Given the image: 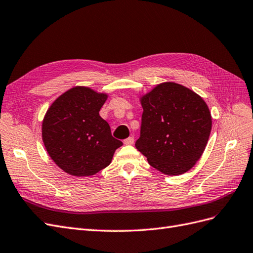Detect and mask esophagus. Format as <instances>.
<instances>
[{
    "instance_id": "obj_1",
    "label": "esophagus",
    "mask_w": 253,
    "mask_h": 253,
    "mask_svg": "<svg viewBox=\"0 0 253 253\" xmlns=\"http://www.w3.org/2000/svg\"><path fill=\"white\" fill-rule=\"evenodd\" d=\"M124 143L126 145H132L134 143V137H128V138L124 140Z\"/></svg>"
}]
</instances>
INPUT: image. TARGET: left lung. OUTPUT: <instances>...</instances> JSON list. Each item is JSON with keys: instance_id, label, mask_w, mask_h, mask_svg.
Here are the masks:
<instances>
[{"instance_id": "left-lung-1", "label": "left lung", "mask_w": 253, "mask_h": 253, "mask_svg": "<svg viewBox=\"0 0 253 253\" xmlns=\"http://www.w3.org/2000/svg\"><path fill=\"white\" fill-rule=\"evenodd\" d=\"M140 102L143 113L136 149L164 174L189 171L203 155L212 127L204 99L178 83L165 82Z\"/></svg>"}]
</instances>
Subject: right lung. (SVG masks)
Wrapping results in <instances>:
<instances>
[{"label": "right lung", "instance_id": "add662e5", "mask_svg": "<svg viewBox=\"0 0 253 253\" xmlns=\"http://www.w3.org/2000/svg\"><path fill=\"white\" fill-rule=\"evenodd\" d=\"M108 95L75 86L59 96L42 122V139L48 155L64 172L90 176L108 167L122 142L115 139L99 111Z\"/></svg>", "mask_w": 253, "mask_h": 253}]
</instances>
